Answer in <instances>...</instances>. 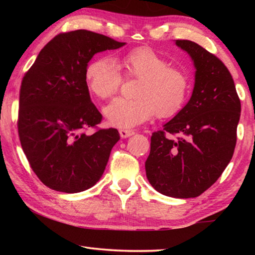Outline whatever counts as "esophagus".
<instances>
[{"label":"esophagus","mask_w":255,"mask_h":255,"mask_svg":"<svg viewBox=\"0 0 255 255\" xmlns=\"http://www.w3.org/2000/svg\"><path fill=\"white\" fill-rule=\"evenodd\" d=\"M119 133L123 138H127V137H130L132 135H135V131L130 130V129H120Z\"/></svg>","instance_id":"esophagus-1"}]
</instances>
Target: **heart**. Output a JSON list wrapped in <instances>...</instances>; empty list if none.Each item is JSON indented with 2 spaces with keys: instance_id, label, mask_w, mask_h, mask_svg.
Here are the masks:
<instances>
[{
  "instance_id": "b5f03b06",
  "label": "heart",
  "mask_w": 255,
  "mask_h": 255,
  "mask_svg": "<svg viewBox=\"0 0 255 255\" xmlns=\"http://www.w3.org/2000/svg\"><path fill=\"white\" fill-rule=\"evenodd\" d=\"M118 65L125 77L138 79L133 99L119 98L105 108L112 126L131 128L156 114L169 118L178 114L187 100L189 77L178 67L167 65L166 59L149 47H138L120 57ZM109 57H97L88 64L85 79L94 96L110 99L119 91L123 75Z\"/></svg>"
}]
</instances>
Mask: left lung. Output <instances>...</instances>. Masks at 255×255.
Listing matches in <instances>:
<instances>
[{
    "label": "left lung",
    "instance_id": "obj_1",
    "mask_svg": "<svg viewBox=\"0 0 255 255\" xmlns=\"http://www.w3.org/2000/svg\"><path fill=\"white\" fill-rule=\"evenodd\" d=\"M175 44L193 60L195 88L183 109L152 133L145 169L149 183L162 195L195 198L231 162L241 101L230 71L217 56L193 41Z\"/></svg>",
    "mask_w": 255,
    "mask_h": 255
}]
</instances>
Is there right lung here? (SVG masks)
I'll use <instances>...</instances> for the list:
<instances>
[{
    "label": "right lung",
    "mask_w": 255,
    "mask_h": 255,
    "mask_svg": "<svg viewBox=\"0 0 255 255\" xmlns=\"http://www.w3.org/2000/svg\"><path fill=\"white\" fill-rule=\"evenodd\" d=\"M124 45L83 29L59 33L24 74L20 143L32 171L48 188L81 192L93 187L105 172L120 136L116 128H98L102 115L90 98L85 70L94 54ZM89 128L96 131L90 135Z\"/></svg>",
    "instance_id": "obj_1"
}]
</instances>
